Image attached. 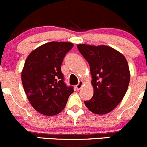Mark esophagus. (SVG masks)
<instances>
[{
  "instance_id": "esophagus-1",
  "label": "esophagus",
  "mask_w": 147,
  "mask_h": 147,
  "mask_svg": "<svg viewBox=\"0 0 147 147\" xmlns=\"http://www.w3.org/2000/svg\"><path fill=\"white\" fill-rule=\"evenodd\" d=\"M83 82L82 81V80H80V81L78 82V85H76L77 89H78V90H79V89L81 88V87L83 86Z\"/></svg>"
}]
</instances>
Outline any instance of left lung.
<instances>
[{"label": "left lung", "mask_w": 147, "mask_h": 147, "mask_svg": "<svg viewBox=\"0 0 147 147\" xmlns=\"http://www.w3.org/2000/svg\"><path fill=\"white\" fill-rule=\"evenodd\" d=\"M90 66L94 96L84 103L90 112L104 115L113 110L124 97L130 82L127 61L122 53L107 46L78 44Z\"/></svg>", "instance_id": "left-lung-1"}]
</instances>
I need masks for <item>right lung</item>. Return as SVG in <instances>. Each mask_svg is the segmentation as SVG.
Here are the masks:
<instances>
[{
	"label": "right lung",
	"mask_w": 147,
	"mask_h": 147,
	"mask_svg": "<svg viewBox=\"0 0 147 147\" xmlns=\"http://www.w3.org/2000/svg\"><path fill=\"white\" fill-rule=\"evenodd\" d=\"M73 47L67 42H50L27 57L22 72V82L34 109L47 116L57 115L65 107L73 87L64 83L61 66Z\"/></svg>",
	"instance_id": "1"
}]
</instances>
